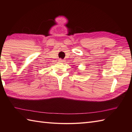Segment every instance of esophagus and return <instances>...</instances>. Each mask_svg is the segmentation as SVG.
I'll list each match as a JSON object with an SVG mask.
<instances>
[{
    "label": "esophagus",
    "instance_id": "1",
    "mask_svg": "<svg viewBox=\"0 0 132 132\" xmlns=\"http://www.w3.org/2000/svg\"><path fill=\"white\" fill-rule=\"evenodd\" d=\"M59 61H60V62H64V60H62V59H60V60H59Z\"/></svg>",
    "mask_w": 132,
    "mask_h": 132
}]
</instances>
